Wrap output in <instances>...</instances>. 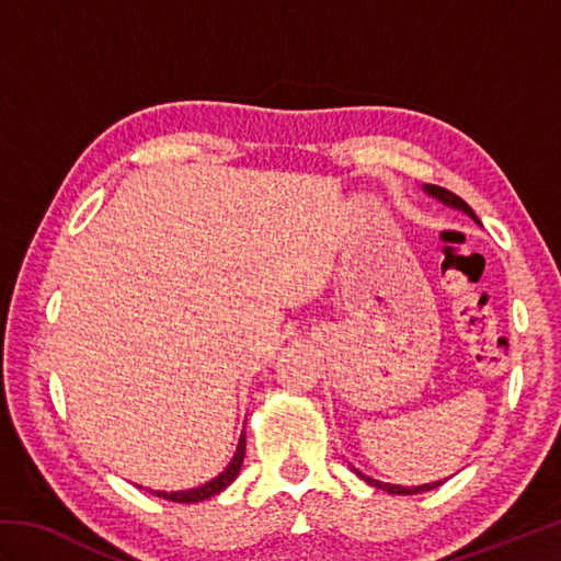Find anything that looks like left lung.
I'll return each instance as SVG.
<instances>
[{
  "mask_svg": "<svg viewBox=\"0 0 561 561\" xmlns=\"http://www.w3.org/2000/svg\"><path fill=\"white\" fill-rule=\"evenodd\" d=\"M424 190L432 197H436V199H440L444 202V205H448V207H453V209H460V211H465L468 214V217H472L474 221L480 224V219L474 217V211L470 209V205L465 199H460L458 195H453L450 190H446V187H438V185H424ZM356 474H359L362 480H366L368 484L371 486H376V490H383V492H388V494H420V492H428V490H436V486L440 484V480L438 482H428V484H422V486H400V484H388V482H378V480H374V478H368V474H364V472H359L356 468H352Z\"/></svg>",
  "mask_w": 561,
  "mask_h": 561,
  "instance_id": "8db88e82",
  "label": "left lung"
}]
</instances>
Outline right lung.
<instances>
[{
	"label": "right lung",
	"mask_w": 561,
	"mask_h": 561,
	"mask_svg": "<svg viewBox=\"0 0 561 561\" xmlns=\"http://www.w3.org/2000/svg\"><path fill=\"white\" fill-rule=\"evenodd\" d=\"M243 458H245V432L241 434V438H238V448L233 453L231 462L226 465V470L221 474H217V478L195 486V490H183V492H151L157 494L161 499H169V502H178V504H197V502H205V499L214 496L224 492L226 486H229L236 478L238 472H241V465H243Z\"/></svg>",
	"instance_id": "add662e5"
}]
</instances>
